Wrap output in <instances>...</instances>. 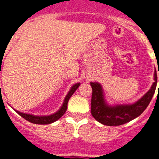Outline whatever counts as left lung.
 Listing matches in <instances>:
<instances>
[{
  "label": "left lung",
  "mask_w": 159,
  "mask_h": 159,
  "mask_svg": "<svg viewBox=\"0 0 159 159\" xmlns=\"http://www.w3.org/2000/svg\"><path fill=\"white\" fill-rule=\"evenodd\" d=\"M157 80L158 77L155 70L154 82L150 90L143 97L133 104L116 106H110L107 103L102 86L99 83L90 82L92 87L91 115L96 120L107 126H118L131 121L139 116L148 107L155 92Z\"/></svg>",
  "instance_id": "left-lung-1"
}]
</instances>
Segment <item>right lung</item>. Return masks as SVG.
Returning a JSON list of instances; mask_svg holds the SVG:
<instances>
[{
    "label": "right lung",
    "mask_w": 159,
    "mask_h": 159,
    "mask_svg": "<svg viewBox=\"0 0 159 159\" xmlns=\"http://www.w3.org/2000/svg\"><path fill=\"white\" fill-rule=\"evenodd\" d=\"M79 86L80 83H76L72 86L68 94L65 97L63 104L60 108V110L57 112L54 113V114L50 115V116H33V115L20 112L18 111H16V112H18V114L20 115L22 118H24L29 122L33 123V124H37V125H49V124H52V123L57 121V120H59L65 114L66 110H67L68 102H69V98L73 95V93L76 91L77 88L79 87Z\"/></svg>",
    "instance_id": "obj_1"
}]
</instances>
